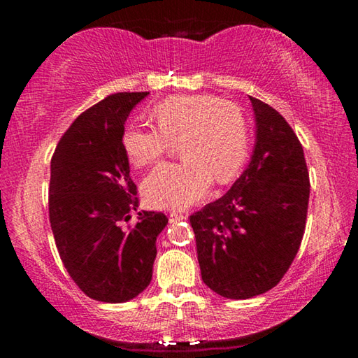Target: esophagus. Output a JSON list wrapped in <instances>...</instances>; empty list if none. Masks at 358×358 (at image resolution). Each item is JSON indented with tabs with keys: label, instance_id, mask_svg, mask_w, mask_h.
Instances as JSON below:
<instances>
[{
	"label": "esophagus",
	"instance_id": "1",
	"mask_svg": "<svg viewBox=\"0 0 358 358\" xmlns=\"http://www.w3.org/2000/svg\"><path fill=\"white\" fill-rule=\"evenodd\" d=\"M186 215L185 213H178V211H172L171 215H169V220H171V222H180V221H183V220H186Z\"/></svg>",
	"mask_w": 358,
	"mask_h": 358
}]
</instances>
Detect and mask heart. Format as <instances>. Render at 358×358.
Wrapping results in <instances>:
<instances>
[{"label": "heart", "instance_id": "b5f03b06", "mask_svg": "<svg viewBox=\"0 0 358 358\" xmlns=\"http://www.w3.org/2000/svg\"><path fill=\"white\" fill-rule=\"evenodd\" d=\"M157 129L126 126L121 145L137 167L155 164L180 141L183 162L155 169L143 181V196L156 208L181 210L207 194L213 178L226 183L243 166L250 128L241 107L211 94H183L153 108Z\"/></svg>", "mask_w": 358, "mask_h": 358}]
</instances>
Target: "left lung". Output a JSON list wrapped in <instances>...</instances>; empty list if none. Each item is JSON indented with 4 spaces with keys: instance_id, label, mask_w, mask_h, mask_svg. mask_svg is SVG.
I'll return each mask as SVG.
<instances>
[{
    "instance_id": "obj_1",
    "label": "left lung",
    "mask_w": 358,
    "mask_h": 358,
    "mask_svg": "<svg viewBox=\"0 0 358 358\" xmlns=\"http://www.w3.org/2000/svg\"><path fill=\"white\" fill-rule=\"evenodd\" d=\"M251 161L221 199L189 216L202 280L213 292L246 300L286 275L305 234L310 173L295 132L280 112L251 98Z\"/></svg>"
}]
</instances>
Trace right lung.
Listing matches in <instances>:
<instances>
[{
    "label": "right lung",
    "instance_id": "add662e5",
    "mask_svg": "<svg viewBox=\"0 0 358 358\" xmlns=\"http://www.w3.org/2000/svg\"><path fill=\"white\" fill-rule=\"evenodd\" d=\"M150 93H115L83 112L64 132L52 157L48 216L59 257L90 299L132 300L148 287L156 238L167 216L137 211V187L121 136L129 113Z\"/></svg>",
    "mask_w": 358,
    "mask_h": 358
}]
</instances>
